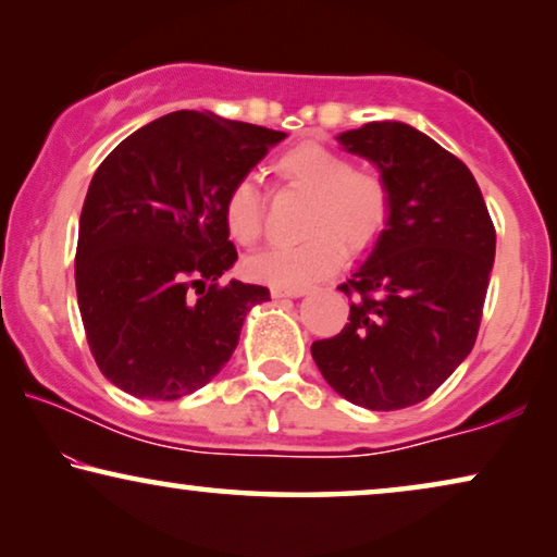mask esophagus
<instances>
[{
    "mask_svg": "<svg viewBox=\"0 0 557 557\" xmlns=\"http://www.w3.org/2000/svg\"><path fill=\"white\" fill-rule=\"evenodd\" d=\"M301 294H307V288H278V286H271V296L273 299H281V296H301Z\"/></svg>",
    "mask_w": 557,
    "mask_h": 557,
    "instance_id": "34e87169",
    "label": "esophagus"
}]
</instances>
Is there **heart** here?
<instances>
[{
    "label": "heart",
    "instance_id": "heart-1",
    "mask_svg": "<svg viewBox=\"0 0 557 557\" xmlns=\"http://www.w3.org/2000/svg\"><path fill=\"white\" fill-rule=\"evenodd\" d=\"M273 172L286 187L311 195L299 246L269 248L246 261L250 278L278 288H307L330 276L349 253H362L383 235L393 212L391 180L375 166L322 141H301L281 151ZM227 233L240 246H256L263 233L265 195L253 177L235 180L223 202Z\"/></svg>",
    "mask_w": 557,
    "mask_h": 557
}]
</instances>
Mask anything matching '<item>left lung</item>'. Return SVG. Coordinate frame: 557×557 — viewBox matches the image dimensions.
Listing matches in <instances>:
<instances>
[{
    "instance_id": "obj_1",
    "label": "left lung",
    "mask_w": 557,
    "mask_h": 557,
    "mask_svg": "<svg viewBox=\"0 0 557 557\" xmlns=\"http://www.w3.org/2000/svg\"><path fill=\"white\" fill-rule=\"evenodd\" d=\"M337 141L391 180L393 212L339 286L349 322L311 357L345 400L400 410L436 393L474 347L497 233L469 166L418 128L372 121Z\"/></svg>"
}]
</instances>
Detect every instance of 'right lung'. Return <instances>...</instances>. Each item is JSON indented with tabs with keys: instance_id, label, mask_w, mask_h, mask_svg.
I'll use <instances>...</instances> for the list:
<instances>
[{
	"instance_id": "add662e5",
	"label": "right lung",
	"mask_w": 557,
	"mask_h": 557,
	"mask_svg": "<svg viewBox=\"0 0 557 557\" xmlns=\"http://www.w3.org/2000/svg\"><path fill=\"white\" fill-rule=\"evenodd\" d=\"M284 132L174 111L98 166L81 212L75 292L98 370L144 400L208 385L269 288L223 276L238 261L223 202Z\"/></svg>"
}]
</instances>
